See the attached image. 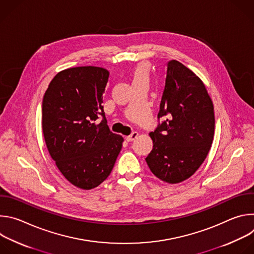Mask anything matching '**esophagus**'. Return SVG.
<instances>
[{
	"mask_svg": "<svg viewBox=\"0 0 254 254\" xmlns=\"http://www.w3.org/2000/svg\"><path fill=\"white\" fill-rule=\"evenodd\" d=\"M137 135H138V133H137L136 131H133L131 134L127 135V136L126 137V139H127V141H132V140H134V139L137 137Z\"/></svg>",
	"mask_w": 254,
	"mask_h": 254,
	"instance_id": "1",
	"label": "esophagus"
}]
</instances>
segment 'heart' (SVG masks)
I'll list each match as a JSON object with an SVG mask.
<instances>
[{"mask_svg":"<svg viewBox=\"0 0 254 254\" xmlns=\"http://www.w3.org/2000/svg\"><path fill=\"white\" fill-rule=\"evenodd\" d=\"M150 75V65L146 62L138 63L131 72V79L132 83L142 81V80H148Z\"/></svg>","mask_w":254,"mask_h":254,"instance_id":"heart-1","label":"heart"}]
</instances>
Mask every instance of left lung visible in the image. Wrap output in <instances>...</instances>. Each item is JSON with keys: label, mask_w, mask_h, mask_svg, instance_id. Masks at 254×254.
Wrapping results in <instances>:
<instances>
[{"label": "left lung", "mask_w": 254, "mask_h": 254, "mask_svg": "<svg viewBox=\"0 0 254 254\" xmlns=\"http://www.w3.org/2000/svg\"><path fill=\"white\" fill-rule=\"evenodd\" d=\"M161 118L165 121L150 132L153 150L146 162L164 182L181 183L205 161L213 141L215 117L203 81L177 60L168 62Z\"/></svg>", "instance_id": "obj_1"}]
</instances>
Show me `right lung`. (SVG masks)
<instances>
[{"mask_svg":"<svg viewBox=\"0 0 254 254\" xmlns=\"http://www.w3.org/2000/svg\"><path fill=\"white\" fill-rule=\"evenodd\" d=\"M108 76L110 72L96 66L64 69L43 97L48 152L65 179L83 190L99 186L110 176L123 147L124 137L110 130L103 112Z\"/></svg>","mask_w":254,"mask_h":254,"instance_id":"1","label":"right lung"}]
</instances>
